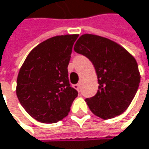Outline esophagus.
<instances>
[{
    "instance_id": "34e87169",
    "label": "esophagus",
    "mask_w": 149,
    "mask_h": 149,
    "mask_svg": "<svg viewBox=\"0 0 149 149\" xmlns=\"http://www.w3.org/2000/svg\"><path fill=\"white\" fill-rule=\"evenodd\" d=\"M81 85H82V84H81V83H80V84H77L74 85L73 87H74L77 91H80V89H81Z\"/></svg>"
}]
</instances>
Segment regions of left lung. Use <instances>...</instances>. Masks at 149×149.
I'll return each instance as SVG.
<instances>
[{"mask_svg":"<svg viewBox=\"0 0 149 149\" xmlns=\"http://www.w3.org/2000/svg\"><path fill=\"white\" fill-rule=\"evenodd\" d=\"M74 50L92 62L97 75L98 91L85 100L90 111L103 119L122 114L140 84L141 76L135 58L117 42L92 34L82 35Z\"/></svg>","mask_w":149,"mask_h":149,"instance_id":"1","label":"left lung"}]
</instances>
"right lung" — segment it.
<instances>
[{
    "instance_id": "1",
    "label": "right lung",
    "mask_w": 149,
    "mask_h": 149,
    "mask_svg": "<svg viewBox=\"0 0 149 149\" xmlns=\"http://www.w3.org/2000/svg\"><path fill=\"white\" fill-rule=\"evenodd\" d=\"M78 35L56 36L34 47L22 65L16 94L36 120L53 124L68 115L77 96L68 79V64Z\"/></svg>"
}]
</instances>
